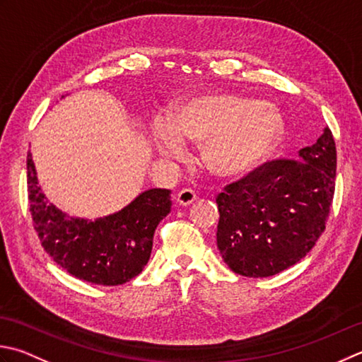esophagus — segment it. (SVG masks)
Here are the masks:
<instances>
[{
	"instance_id": "obj_1",
	"label": "esophagus",
	"mask_w": 362,
	"mask_h": 362,
	"mask_svg": "<svg viewBox=\"0 0 362 362\" xmlns=\"http://www.w3.org/2000/svg\"><path fill=\"white\" fill-rule=\"evenodd\" d=\"M175 201L179 205H183V207H188L189 204H193L196 201V193L189 188H183L175 196Z\"/></svg>"
}]
</instances>
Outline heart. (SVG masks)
Here are the masks:
<instances>
[{"mask_svg": "<svg viewBox=\"0 0 362 362\" xmlns=\"http://www.w3.org/2000/svg\"><path fill=\"white\" fill-rule=\"evenodd\" d=\"M282 132L284 120L272 103L219 90L182 98L151 127L163 157H182L183 143L201 144L202 166L216 177L250 173L274 151Z\"/></svg>", "mask_w": 362, "mask_h": 362, "instance_id": "b5f03b06", "label": "heart"}]
</instances>
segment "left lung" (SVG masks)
Returning <instances> with one entry per match:
<instances>
[{
	"mask_svg": "<svg viewBox=\"0 0 362 362\" xmlns=\"http://www.w3.org/2000/svg\"><path fill=\"white\" fill-rule=\"evenodd\" d=\"M336 166L327 127L296 160L267 161L218 194L216 243L233 273L268 278L306 257L327 224Z\"/></svg>",
	"mask_w": 362,
	"mask_h": 362,
	"instance_id": "8db88e82",
	"label": "left lung"
}]
</instances>
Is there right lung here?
<instances>
[{"label": "right lung", "instance_id": "add662e5", "mask_svg": "<svg viewBox=\"0 0 362 362\" xmlns=\"http://www.w3.org/2000/svg\"><path fill=\"white\" fill-rule=\"evenodd\" d=\"M26 169L34 229L56 264L75 278L98 286L125 284L143 272L155 229L171 211V189H146L122 210L92 221L69 216L48 202L31 153Z\"/></svg>", "mask_w": 362, "mask_h": 362}]
</instances>
